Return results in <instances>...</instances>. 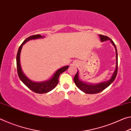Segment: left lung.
Listing matches in <instances>:
<instances>
[{"label": "left lung", "mask_w": 131, "mask_h": 131, "mask_svg": "<svg viewBox=\"0 0 131 131\" xmlns=\"http://www.w3.org/2000/svg\"><path fill=\"white\" fill-rule=\"evenodd\" d=\"M100 38L102 41H104L106 40H110L112 43L113 44L114 46L115 49H116V68L115 71L114 72L113 74L109 80L106 82H103L98 84H88L87 83H84V82H82L79 79V72L77 71V73L75 75L74 77V81L77 87H78L80 90H81L82 91L84 92L86 94H97V93L101 92L102 91L106 88L108 87L116 79L117 74V71H118V55H117V51L116 48V46L115 45L113 41L111 39L110 37H108L106 36H104V35H99Z\"/></svg>", "instance_id": "obj_1"}]
</instances>
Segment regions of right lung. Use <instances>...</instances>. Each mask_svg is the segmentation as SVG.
Returning <instances> with one entry per match:
<instances>
[{"label":"right lung","instance_id":"right-lung-1","mask_svg":"<svg viewBox=\"0 0 131 131\" xmlns=\"http://www.w3.org/2000/svg\"><path fill=\"white\" fill-rule=\"evenodd\" d=\"M42 37H44V36H41L40 35H33V36H30L28 37L27 39H26L24 41L23 43L21 44V45L19 46L16 58L17 73L19 79L23 82V83L25 84L26 87L29 88L30 90H32L33 92L37 93V94H44V93L50 92L54 89L57 86L58 83V79L59 75L65 72V70H67V69L69 68L68 66H66L61 68L55 73L54 76L52 77V78L50 80H48V81L44 82H41V83H35V82H33L30 80L29 79H28V77L25 76V75L24 74L23 70L21 69L20 65V53L22 47H23V46L24 44L26 42L29 40L42 38Z\"/></svg>","mask_w":131,"mask_h":131}]
</instances>
